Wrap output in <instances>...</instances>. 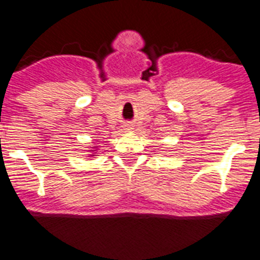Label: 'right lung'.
<instances>
[{"label": "right lung", "mask_w": 260, "mask_h": 260, "mask_svg": "<svg viewBox=\"0 0 260 260\" xmlns=\"http://www.w3.org/2000/svg\"><path fill=\"white\" fill-rule=\"evenodd\" d=\"M96 147H98V146H96ZM94 146V147H92V150H88V152H90V154H88V156H90V158H94L95 155H96V154H98V148H96Z\"/></svg>", "instance_id": "right-lung-1"}]
</instances>
